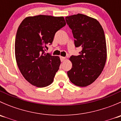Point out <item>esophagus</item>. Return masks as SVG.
<instances>
[{
  "instance_id": "obj_1",
  "label": "esophagus",
  "mask_w": 121,
  "mask_h": 121,
  "mask_svg": "<svg viewBox=\"0 0 121 121\" xmlns=\"http://www.w3.org/2000/svg\"><path fill=\"white\" fill-rule=\"evenodd\" d=\"M60 60H61V61H64L65 60V57H62V56H60Z\"/></svg>"
}]
</instances>
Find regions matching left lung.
Segmentation results:
<instances>
[{
    "mask_svg": "<svg viewBox=\"0 0 121 121\" xmlns=\"http://www.w3.org/2000/svg\"><path fill=\"white\" fill-rule=\"evenodd\" d=\"M72 30L75 47L81 48L78 56H71V69L67 72L72 83L86 86L94 82L102 73L107 60L104 31L98 20L82 14L65 17Z\"/></svg>",
    "mask_w": 121,
    "mask_h": 121,
    "instance_id": "8db88e82",
    "label": "left lung"
}]
</instances>
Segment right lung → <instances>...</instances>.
Segmentation results:
<instances>
[{
  "label": "right lung",
  "mask_w": 121,
  "mask_h": 121,
  "mask_svg": "<svg viewBox=\"0 0 121 121\" xmlns=\"http://www.w3.org/2000/svg\"><path fill=\"white\" fill-rule=\"evenodd\" d=\"M63 17L38 15L23 20L17 31L15 56L24 78L33 85L45 87L53 82L61 61L45 53L58 30L65 26Z\"/></svg>",
  "instance_id": "add662e5"
}]
</instances>
